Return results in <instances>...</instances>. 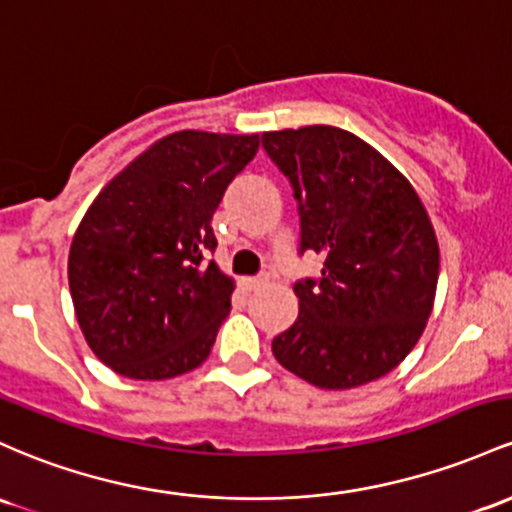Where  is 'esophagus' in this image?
I'll return each mask as SVG.
<instances>
[{"mask_svg":"<svg viewBox=\"0 0 512 512\" xmlns=\"http://www.w3.org/2000/svg\"><path fill=\"white\" fill-rule=\"evenodd\" d=\"M265 282H267V277H245L243 279V284L247 286V289H260Z\"/></svg>","mask_w":512,"mask_h":512,"instance_id":"1","label":"esophagus"}]
</instances>
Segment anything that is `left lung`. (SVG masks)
<instances>
[{
  "label": "left lung",
  "mask_w": 512,
  "mask_h": 512,
  "mask_svg": "<svg viewBox=\"0 0 512 512\" xmlns=\"http://www.w3.org/2000/svg\"><path fill=\"white\" fill-rule=\"evenodd\" d=\"M291 179L301 250L320 282L294 284L299 318L272 340L277 362L325 391L381 379L413 350L435 303L440 247L413 184L367 140L338 126L262 133Z\"/></svg>",
  "instance_id": "8db88e82"
}]
</instances>
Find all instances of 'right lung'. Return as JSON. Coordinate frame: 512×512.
<instances>
[{
	"instance_id": "right-lung-1",
	"label": "right lung",
	"mask_w": 512,
	"mask_h": 512,
	"mask_svg": "<svg viewBox=\"0 0 512 512\" xmlns=\"http://www.w3.org/2000/svg\"><path fill=\"white\" fill-rule=\"evenodd\" d=\"M260 133L177 131L106 184L72 235L67 279L92 352L116 374L160 381L206 362L235 291L211 218Z\"/></svg>"
}]
</instances>
